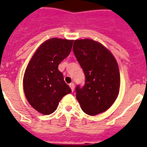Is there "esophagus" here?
I'll list each match as a JSON object with an SVG mask.
<instances>
[{"label":"esophagus","instance_id":"obj_1","mask_svg":"<svg viewBox=\"0 0 147 147\" xmlns=\"http://www.w3.org/2000/svg\"><path fill=\"white\" fill-rule=\"evenodd\" d=\"M69 87L71 88V89L72 92H74V88H75V84L74 83H70L69 84Z\"/></svg>","mask_w":147,"mask_h":147}]
</instances>
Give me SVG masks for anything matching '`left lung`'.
<instances>
[{
    "mask_svg": "<svg viewBox=\"0 0 147 147\" xmlns=\"http://www.w3.org/2000/svg\"><path fill=\"white\" fill-rule=\"evenodd\" d=\"M73 52L85 76L84 86L76 88L82 109L92 116L107 111L117 98L120 88L115 58L100 42L90 39L75 40Z\"/></svg>",
    "mask_w": 147,
    "mask_h": 147,
    "instance_id": "1",
    "label": "left lung"
}]
</instances>
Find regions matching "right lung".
<instances>
[{
	"instance_id": "1",
	"label": "right lung",
	"mask_w": 147,
	"mask_h": 147,
	"mask_svg": "<svg viewBox=\"0 0 147 147\" xmlns=\"http://www.w3.org/2000/svg\"><path fill=\"white\" fill-rule=\"evenodd\" d=\"M72 43L73 40L59 38L45 41L26 67L24 93L31 106L41 114L53 113L62 97L71 92L58 66L69 55Z\"/></svg>"
}]
</instances>
